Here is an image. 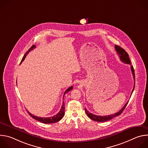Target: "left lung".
<instances>
[{
    "mask_svg": "<svg viewBox=\"0 0 148 148\" xmlns=\"http://www.w3.org/2000/svg\"><path fill=\"white\" fill-rule=\"evenodd\" d=\"M115 50H116V51L117 52V54L119 56V58H120V60H121V61L123 62L124 63H126V64H131V61H130V59L129 58V55H128V54L127 53H126V51L124 49H123L122 47H119V46H117V45H115ZM131 71H132V75H133V77H134V80H135V72H134V67H133L132 66H131ZM134 88H135V82H134V88L132 90L131 94H132V92H133V91L134 90ZM128 103V102H126V104L123 107V108L119 112H116V113H115L114 114L110 115L98 116V115H95L94 114H92L90 113L86 108H85V111H86V112L87 115H88V116L90 119H92L93 121H95L102 122H105V121H109V120L112 119L113 118L119 115L123 112V111L124 110V109L126 107V105H127Z\"/></svg>",
    "mask_w": 148,
    "mask_h": 148,
    "instance_id": "left-lung-1",
    "label": "left lung"
}]
</instances>
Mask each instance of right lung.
Masks as SVG:
<instances>
[{"label":"right lung","instance_id":"add662e5","mask_svg":"<svg viewBox=\"0 0 148 148\" xmlns=\"http://www.w3.org/2000/svg\"><path fill=\"white\" fill-rule=\"evenodd\" d=\"M35 47H36V46H35V45H33V46H32L29 49V50L27 51V53H26L25 54V56H23V57L22 61H21V62H22V61L25 60V58H26V56L27 55V54H28L31 50H32L33 49H34ZM73 86H71L70 87H69V88L65 91V92H64V95H63V97H64V95H65L67 92H68L69 91H71V90H73ZM64 110H65L64 102H62V107H61V108L60 111H59V112H58L57 115H54V116H53L47 117V118L38 117V116H34V115H33V114H32L31 113H30L29 111H27V112H28L29 114L33 118L37 120V121H40V122H42V123H55V122H57L60 121V120L63 118V116H64Z\"/></svg>","mask_w":148,"mask_h":148}]
</instances>
